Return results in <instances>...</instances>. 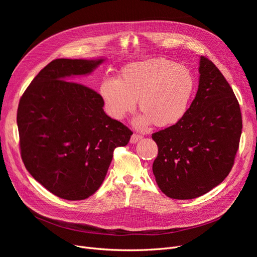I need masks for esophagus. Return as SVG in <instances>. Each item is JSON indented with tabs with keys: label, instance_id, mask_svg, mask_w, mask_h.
I'll return each instance as SVG.
<instances>
[{
	"label": "esophagus",
	"instance_id": "34e87169",
	"mask_svg": "<svg viewBox=\"0 0 257 257\" xmlns=\"http://www.w3.org/2000/svg\"><path fill=\"white\" fill-rule=\"evenodd\" d=\"M143 139V137L142 136H140V134H132V137H131V139H130V143L131 144H137L139 141H141Z\"/></svg>",
	"mask_w": 257,
	"mask_h": 257
}]
</instances>
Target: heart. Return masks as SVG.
Returning <instances> with one entry per match:
<instances>
[{
	"instance_id": "1",
	"label": "heart",
	"mask_w": 257,
	"mask_h": 257,
	"mask_svg": "<svg viewBox=\"0 0 257 257\" xmlns=\"http://www.w3.org/2000/svg\"><path fill=\"white\" fill-rule=\"evenodd\" d=\"M194 86L187 67L168 59H153L127 64L117 79H103L99 92L111 117L124 118L139 100L143 114L136 119V125L146 128L153 123L165 127L178 123L184 116Z\"/></svg>"
}]
</instances>
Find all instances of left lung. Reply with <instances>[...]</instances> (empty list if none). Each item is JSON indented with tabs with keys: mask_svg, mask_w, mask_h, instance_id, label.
<instances>
[{
	"mask_svg": "<svg viewBox=\"0 0 257 257\" xmlns=\"http://www.w3.org/2000/svg\"><path fill=\"white\" fill-rule=\"evenodd\" d=\"M198 91L184 116L152 134L158 155L153 174L172 199L200 197L219 185L234 163L241 134L238 102L210 60L201 56Z\"/></svg>",
	"mask_w": 257,
	"mask_h": 257,
	"instance_id": "obj_1",
	"label": "left lung"
}]
</instances>
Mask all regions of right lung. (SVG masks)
I'll return each mask as SVG.
<instances>
[{"instance_id":"right-lung-1","label":"right lung","mask_w":257,"mask_h":257,"mask_svg":"<svg viewBox=\"0 0 257 257\" xmlns=\"http://www.w3.org/2000/svg\"><path fill=\"white\" fill-rule=\"evenodd\" d=\"M104 61L53 60L20 100L17 119L24 165L37 182L65 200H84L96 193L113 150L132 136L105 113L98 92L69 81L91 74Z\"/></svg>"}]
</instances>
